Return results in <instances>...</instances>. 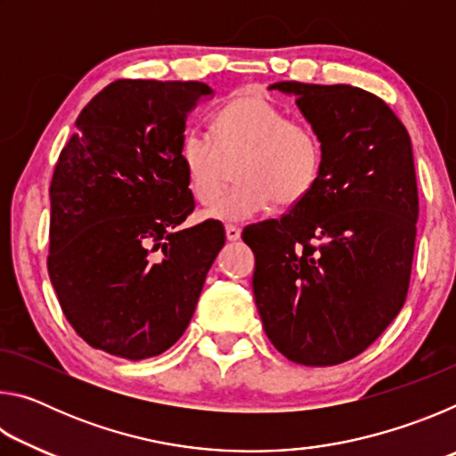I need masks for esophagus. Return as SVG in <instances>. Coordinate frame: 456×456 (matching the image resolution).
<instances>
[{"label": "esophagus", "instance_id": "obj_1", "mask_svg": "<svg viewBox=\"0 0 456 456\" xmlns=\"http://www.w3.org/2000/svg\"><path fill=\"white\" fill-rule=\"evenodd\" d=\"M225 235H227V241H239V239H241V227L225 225Z\"/></svg>", "mask_w": 456, "mask_h": 456}]
</instances>
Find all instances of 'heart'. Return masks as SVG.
<instances>
[{
    "label": "heart",
    "mask_w": 456,
    "mask_h": 456,
    "mask_svg": "<svg viewBox=\"0 0 456 456\" xmlns=\"http://www.w3.org/2000/svg\"><path fill=\"white\" fill-rule=\"evenodd\" d=\"M213 136L189 130L179 149L192 195L213 205L238 165V187L209 211L219 221H247L273 203L296 205L310 195L322 171L318 134L289 120L257 94L231 100L215 114Z\"/></svg>",
    "instance_id": "heart-1"
}]
</instances>
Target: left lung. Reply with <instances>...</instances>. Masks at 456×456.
Instances as JSON below:
<instances>
[{"label":"left lung","instance_id":"1","mask_svg":"<svg viewBox=\"0 0 456 456\" xmlns=\"http://www.w3.org/2000/svg\"><path fill=\"white\" fill-rule=\"evenodd\" d=\"M320 138L322 171L281 219L243 231L253 296L272 344L304 366L364 352L403 310L419 191L412 144L388 104L336 84L275 82Z\"/></svg>","mask_w":456,"mask_h":456}]
</instances>
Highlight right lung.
<instances>
[{"instance_id":"obj_1","label":"right lung","mask_w":456,"mask_h":456,"mask_svg":"<svg viewBox=\"0 0 456 456\" xmlns=\"http://www.w3.org/2000/svg\"><path fill=\"white\" fill-rule=\"evenodd\" d=\"M203 82L117 80L84 106L50 187L48 273L61 312L92 348L163 354L195 314L225 245L195 209L179 149Z\"/></svg>"}]
</instances>
